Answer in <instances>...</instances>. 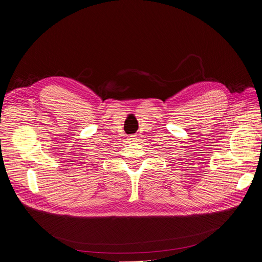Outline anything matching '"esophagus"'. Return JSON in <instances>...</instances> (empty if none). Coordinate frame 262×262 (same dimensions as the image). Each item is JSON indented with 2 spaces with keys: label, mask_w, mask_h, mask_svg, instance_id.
<instances>
[{
  "label": "esophagus",
  "mask_w": 262,
  "mask_h": 262,
  "mask_svg": "<svg viewBox=\"0 0 262 262\" xmlns=\"http://www.w3.org/2000/svg\"><path fill=\"white\" fill-rule=\"evenodd\" d=\"M128 140H129L130 142H136V140H137V137H136L135 135H133V136H129Z\"/></svg>",
  "instance_id": "obj_1"
}]
</instances>
